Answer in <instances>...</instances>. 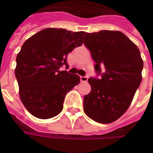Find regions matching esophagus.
<instances>
[{
  "instance_id": "1",
  "label": "esophagus",
  "mask_w": 153,
  "mask_h": 153,
  "mask_svg": "<svg viewBox=\"0 0 153 153\" xmlns=\"http://www.w3.org/2000/svg\"><path fill=\"white\" fill-rule=\"evenodd\" d=\"M88 79V76H80V80L83 83H86Z\"/></svg>"
}]
</instances>
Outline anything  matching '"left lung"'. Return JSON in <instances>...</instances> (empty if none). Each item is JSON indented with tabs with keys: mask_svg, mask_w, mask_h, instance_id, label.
<instances>
[{
	"mask_svg": "<svg viewBox=\"0 0 153 153\" xmlns=\"http://www.w3.org/2000/svg\"><path fill=\"white\" fill-rule=\"evenodd\" d=\"M83 42L96 62L97 75L101 76L88 79L92 89L83 97L84 112L96 122L111 123L127 111L141 83V54L119 31L85 33Z\"/></svg>",
	"mask_w": 153,
	"mask_h": 153,
	"instance_id": "8db88e82",
	"label": "left lung"
}]
</instances>
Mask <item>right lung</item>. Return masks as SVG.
Listing matches in <instances>:
<instances>
[{
	"label": "right lung",
	"mask_w": 153,
	"mask_h": 153,
	"mask_svg": "<svg viewBox=\"0 0 153 153\" xmlns=\"http://www.w3.org/2000/svg\"><path fill=\"white\" fill-rule=\"evenodd\" d=\"M84 33L45 28L23 44L15 73L20 99L33 116L45 120L60 114L66 93L79 83L78 74L60 68L68 65V54L83 44Z\"/></svg>",
	"instance_id": "1"
}]
</instances>
